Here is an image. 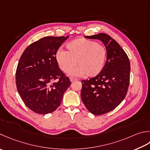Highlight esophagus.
Instances as JSON below:
<instances>
[{
    "label": "esophagus",
    "mask_w": 150,
    "mask_h": 150,
    "mask_svg": "<svg viewBox=\"0 0 150 150\" xmlns=\"http://www.w3.org/2000/svg\"><path fill=\"white\" fill-rule=\"evenodd\" d=\"M69 79H70V81L71 82H73V81H76V80H77V79H76V78H74V77H70L69 78Z\"/></svg>",
    "instance_id": "obj_1"
}]
</instances>
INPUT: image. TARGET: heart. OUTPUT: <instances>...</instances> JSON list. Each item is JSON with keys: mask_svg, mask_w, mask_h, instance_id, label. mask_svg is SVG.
I'll list each match as a JSON object with an SVG mask.
<instances>
[{"mask_svg": "<svg viewBox=\"0 0 150 150\" xmlns=\"http://www.w3.org/2000/svg\"><path fill=\"white\" fill-rule=\"evenodd\" d=\"M67 51L58 50L55 59L62 71L68 73L77 65V68L71 72V75L93 77L103 69L106 60V49L93 40L81 38L66 44Z\"/></svg>", "mask_w": 150, "mask_h": 150, "instance_id": "b5f03b06", "label": "heart"}]
</instances>
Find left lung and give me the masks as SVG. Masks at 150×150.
<instances>
[{
  "instance_id": "8db88e82",
  "label": "left lung",
  "mask_w": 150,
  "mask_h": 150,
  "mask_svg": "<svg viewBox=\"0 0 150 150\" xmlns=\"http://www.w3.org/2000/svg\"><path fill=\"white\" fill-rule=\"evenodd\" d=\"M84 38L101 41L107 51L103 69L96 77L82 81L81 94L87 109L101 115L114 110L124 99L129 84L130 62L125 51L108 35L99 33Z\"/></svg>"
}]
</instances>
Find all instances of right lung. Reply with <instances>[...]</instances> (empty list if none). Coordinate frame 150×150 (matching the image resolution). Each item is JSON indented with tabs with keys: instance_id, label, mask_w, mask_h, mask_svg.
<instances>
[{
	"instance_id": "obj_1",
	"label": "right lung",
	"mask_w": 150,
	"mask_h": 150,
	"mask_svg": "<svg viewBox=\"0 0 150 150\" xmlns=\"http://www.w3.org/2000/svg\"><path fill=\"white\" fill-rule=\"evenodd\" d=\"M68 37H44L30 44L20 58L16 74L17 88L26 106L34 112L54 111L71 84L55 59L58 48ZM58 78L57 82L52 83Z\"/></svg>"
}]
</instances>
